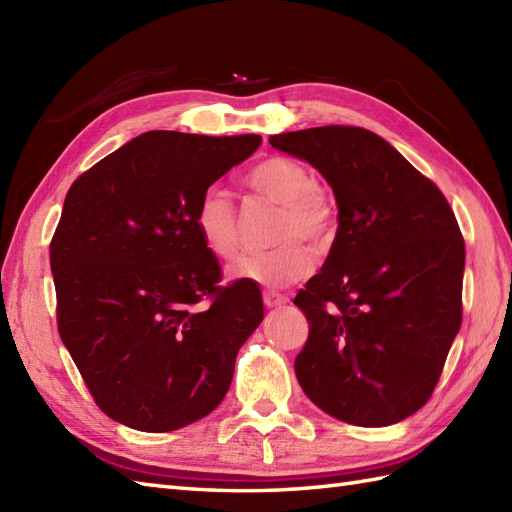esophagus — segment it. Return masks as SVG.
I'll return each instance as SVG.
<instances>
[{
    "mask_svg": "<svg viewBox=\"0 0 512 512\" xmlns=\"http://www.w3.org/2000/svg\"><path fill=\"white\" fill-rule=\"evenodd\" d=\"M286 301H288V297L279 295V292H275V290H266L264 292V306L266 308H279V306H284Z\"/></svg>",
    "mask_w": 512,
    "mask_h": 512,
    "instance_id": "1",
    "label": "esophagus"
}]
</instances>
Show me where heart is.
Masks as SVG:
<instances>
[{
	"instance_id": "b5f03b06",
	"label": "heart",
	"mask_w": 512,
	"mask_h": 512,
	"mask_svg": "<svg viewBox=\"0 0 512 512\" xmlns=\"http://www.w3.org/2000/svg\"><path fill=\"white\" fill-rule=\"evenodd\" d=\"M248 187L255 195L281 206L273 226V242L262 253H248L231 268L237 279L268 288H281L303 279L312 268V250L330 248L336 233V211L330 191L299 160L273 156L248 171ZM195 228L215 257L233 259L242 246V217L231 193L209 187L195 206Z\"/></svg>"
}]
</instances>
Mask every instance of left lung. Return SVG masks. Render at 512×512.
Listing matches in <instances>:
<instances>
[{
  "instance_id": "obj_1",
  "label": "left lung",
  "mask_w": 512,
  "mask_h": 512,
  "mask_svg": "<svg viewBox=\"0 0 512 512\" xmlns=\"http://www.w3.org/2000/svg\"><path fill=\"white\" fill-rule=\"evenodd\" d=\"M330 182L339 228L297 292L310 334L295 358L332 418L387 427L427 405L462 325L464 237L444 193L387 140L352 125L270 136Z\"/></svg>"
}]
</instances>
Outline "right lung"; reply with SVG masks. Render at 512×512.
I'll return each instance as SVG.
<instances>
[{
	"instance_id": "1",
	"label": "right lung",
	"mask_w": 512,
	"mask_h": 512,
	"mask_svg": "<svg viewBox=\"0 0 512 512\" xmlns=\"http://www.w3.org/2000/svg\"><path fill=\"white\" fill-rule=\"evenodd\" d=\"M262 145L255 134L147 132L74 180L50 242L61 341L96 405L173 431L220 405L264 319L255 281L222 284L195 228L200 195Z\"/></svg>"
}]
</instances>
